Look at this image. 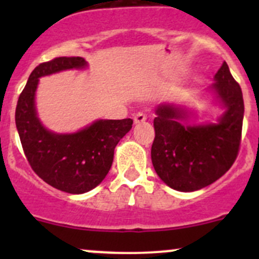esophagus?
Wrapping results in <instances>:
<instances>
[{
    "label": "esophagus",
    "mask_w": 259,
    "mask_h": 259,
    "mask_svg": "<svg viewBox=\"0 0 259 259\" xmlns=\"http://www.w3.org/2000/svg\"><path fill=\"white\" fill-rule=\"evenodd\" d=\"M146 120V115L144 113H142V111H139V113H137L134 115V122L135 124H140V122H144Z\"/></svg>",
    "instance_id": "esophagus-1"
}]
</instances>
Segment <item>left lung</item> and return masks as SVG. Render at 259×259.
Returning <instances> with one entry per match:
<instances>
[{"label": "left lung", "instance_id": "left-lung-1", "mask_svg": "<svg viewBox=\"0 0 259 259\" xmlns=\"http://www.w3.org/2000/svg\"><path fill=\"white\" fill-rule=\"evenodd\" d=\"M210 90L227 109L218 124L187 126L182 106L161 104L154 119L151 161L159 178L179 192H194L223 177L236 161L242 139L244 103L227 62Z\"/></svg>", "mask_w": 259, "mask_h": 259}]
</instances>
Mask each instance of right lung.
<instances>
[{"label":"right lung","instance_id":"obj_1","mask_svg":"<svg viewBox=\"0 0 259 259\" xmlns=\"http://www.w3.org/2000/svg\"><path fill=\"white\" fill-rule=\"evenodd\" d=\"M86 66L82 57H56L35 67L18 98L15 120L26 159L51 187L82 194L100 184L113 164L115 146L133 120H98L75 134H55L41 125L35 109L38 77Z\"/></svg>","mask_w":259,"mask_h":259}]
</instances>
